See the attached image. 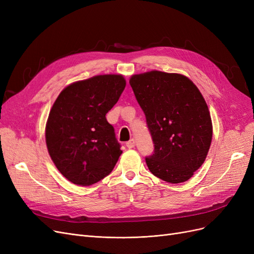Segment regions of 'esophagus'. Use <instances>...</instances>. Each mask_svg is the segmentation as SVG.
<instances>
[{
	"label": "esophagus",
	"mask_w": 254,
	"mask_h": 254,
	"mask_svg": "<svg viewBox=\"0 0 254 254\" xmlns=\"http://www.w3.org/2000/svg\"><path fill=\"white\" fill-rule=\"evenodd\" d=\"M134 145H135V142H134L133 139H131V140L128 141V142L126 143V146H127L128 148H134Z\"/></svg>",
	"instance_id": "34e87169"
}]
</instances>
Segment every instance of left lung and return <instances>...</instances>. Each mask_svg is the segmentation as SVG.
<instances>
[{
  "mask_svg": "<svg viewBox=\"0 0 254 254\" xmlns=\"http://www.w3.org/2000/svg\"><path fill=\"white\" fill-rule=\"evenodd\" d=\"M153 144L149 171L170 183L188 181L209 152L213 126L202 94L187 76L150 71L129 79Z\"/></svg>",
  "mask_w": 254,
  "mask_h": 254,
  "instance_id": "obj_1",
  "label": "left lung"
}]
</instances>
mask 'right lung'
I'll return each instance as SVG.
<instances>
[{
    "mask_svg": "<svg viewBox=\"0 0 254 254\" xmlns=\"http://www.w3.org/2000/svg\"><path fill=\"white\" fill-rule=\"evenodd\" d=\"M125 86L123 75H97L68 84L56 98L45 126V142L54 164L70 182L89 187L117 164L123 151L106 114Z\"/></svg>",
    "mask_w": 254,
    "mask_h": 254,
    "instance_id": "right-lung-1",
    "label": "right lung"
}]
</instances>
